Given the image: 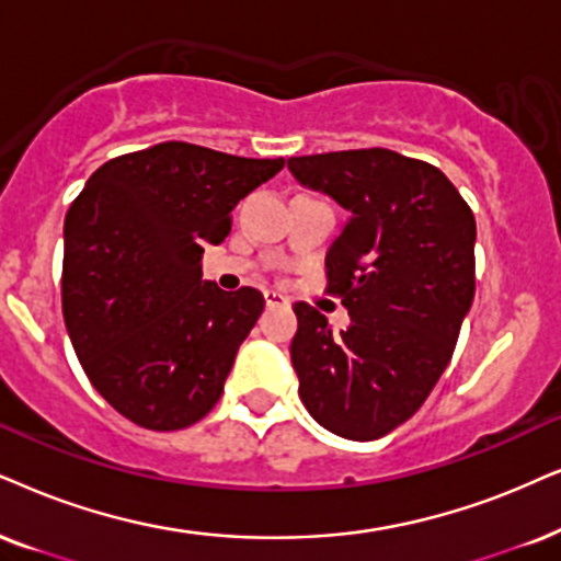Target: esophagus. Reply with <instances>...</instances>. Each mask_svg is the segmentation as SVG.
Masks as SVG:
<instances>
[{
  "mask_svg": "<svg viewBox=\"0 0 561 561\" xmlns=\"http://www.w3.org/2000/svg\"><path fill=\"white\" fill-rule=\"evenodd\" d=\"M264 302L266 308H276V305H287V297H282L279 293H264Z\"/></svg>",
  "mask_w": 561,
  "mask_h": 561,
  "instance_id": "esophagus-1",
  "label": "esophagus"
}]
</instances>
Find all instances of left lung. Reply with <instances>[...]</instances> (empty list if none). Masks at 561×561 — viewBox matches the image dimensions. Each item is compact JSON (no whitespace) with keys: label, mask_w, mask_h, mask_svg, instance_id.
Segmentation results:
<instances>
[{"label":"left lung","mask_w":561,"mask_h":561,"mask_svg":"<svg viewBox=\"0 0 561 561\" xmlns=\"http://www.w3.org/2000/svg\"><path fill=\"white\" fill-rule=\"evenodd\" d=\"M287 168L350 211L325 274L352 323L336 336L313 305L295 302L300 399L333 435L378 439L414 416L450 363L477 289V219L443 170L382 147Z\"/></svg>","instance_id":"left-lung-1"}]
</instances>
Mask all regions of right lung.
I'll list each match as a JSON object with an SVG mask.
<instances>
[{
  "label": "right lung",
  "instance_id": "add662e5",
  "mask_svg": "<svg viewBox=\"0 0 561 561\" xmlns=\"http://www.w3.org/2000/svg\"><path fill=\"white\" fill-rule=\"evenodd\" d=\"M282 168V158L162 141L105 162L69 207L64 323L95 391L139 427H191L222 396L264 297L204 282L202 253Z\"/></svg>",
  "mask_w": 561,
  "mask_h": 561
}]
</instances>
